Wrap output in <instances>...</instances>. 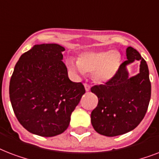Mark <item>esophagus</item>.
I'll use <instances>...</instances> for the list:
<instances>
[{"label": "esophagus", "mask_w": 159, "mask_h": 159, "mask_svg": "<svg viewBox=\"0 0 159 159\" xmlns=\"http://www.w3.org/2000/svg\"><path fill=\"white\" fill-rule=\"evenodd\" d=\"M84 87H85V90H86V92H89L90 91V85H88L87 83H84Z\"/></svg>", "instance_id": "1"}]
</instances>
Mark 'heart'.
<instances>
[{"label":"heart","mask_w":159,"mask_h":159,"mask_svg":"<svg viewBox=\"0 0 159 159\" xmlns=\"http://www.w3.org/2000/svg\"><path fill=\"white\" fill-rule=\"evenodd\" d=\"M122 64V57L117 51H87L80 54L77 62L70 59L67 67L76 74H92L96 82L111 81Z\"/></svg>","instance_id":"b5f03b06"}]
</instances>
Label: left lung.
Wrapping results in <instances>:
<instances>
[{"label":"left lung","instance_id":"obj_1","mask_svg":"<svg viewBox=\"0 0 159 159\" xmlns=\"http://www.w3.org/2000/svg\"><path fill=\"white\" fill-rule=\"evenodd\" d=\"M126 57L127 60L111 81L91 88L98 97L91 121L95 130L102 135L113 137L133 130L148 110L151 83L147 62L132 47L126 48ZM136 60L141 61L140 72L129 77L127 66Z\"/></svg>","mask_w":159,"mask_h":159}]
</instances>
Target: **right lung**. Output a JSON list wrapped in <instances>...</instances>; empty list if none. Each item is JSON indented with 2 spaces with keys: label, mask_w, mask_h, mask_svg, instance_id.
Masks as SVG:
<instances>
[{
  "label": "right lung",
  "mask_w": 159,
  "mask_h": 159,
  "mask_svg": "<svg viewBox=\"0 0 159 159\" xmlns=\"http://www.w3.org/2000/svg\"><path fill=\"white\" fill-rule=\"evenodd\" d=\"M64 50L57 43L36 44L15 66L9 88L11 106L19 122L34 134L63 133L85 93L82 82L68 78Z\"/></svg>",
  "instance_id": "right-lung-1"
}]
</instances>
